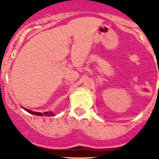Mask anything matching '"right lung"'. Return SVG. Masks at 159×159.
<instances>
[{"label":"right lung","mask_w":159,"mask_h":159,"mask_svg":"<svg viewBox=\"0 0 159 159\" xmlns=\"http://www.w3.org/2000/svg\"><path fill=\"white\" fill-rule=\"evenodd\" d=\"M23 109L25 110L26 111H27L28 113L30 114H32V115H38V116H55L54 114L52 113V111H47V112H43V113H41V112H35V111H30V110L29 109H26V108L25 107H23Z\"/></svg>","instance_id":"add662e5"}]
</instances>
